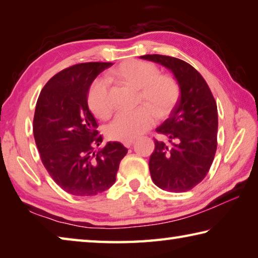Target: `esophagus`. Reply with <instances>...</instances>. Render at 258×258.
Instances as JSON below:
<instances>
[{
    "instance_id": "esophagus-1",
    "label": "esophagus",
    "mask_w": 258,
    "mask_h": 258,
    "mask_svg": "<svg viewBox=\"0 0 258 258\" xmlns=\"http://www.w3.org/2000/svg\"><path fill=\"white\" fill-rule=\"evenodd\" d=\"M134 143V140H128V141H124L123 142V145H124V147H126V148H130L131 146H132Z\"/></svg>"
}]
</instances>
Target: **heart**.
<instances>
[{
	"label": "heart",
	"instance_id": "b5f03b06",
	"mask_svg": "<svg viewBox=\"0 0 258 258\" xmlns=\"http://www.w3.org/2000/svg\"><path fill=\"white\" fill-rule=\"evenodd\" d=\"M113 76L124 84L139 90V107L132 111L117 113L108 126L109 138L116 141H128L149 130L157 116H167L180 98V85L171 75H160L154 63L141 60H128L113 71ZM87 103L95 116L108 118L112 112L109 81L99 77L91 84ZM155 112L154 113L153 111Z\"/></svg>",
	"mask_w": 258,
	"mask_h": 258
}]
</instances>
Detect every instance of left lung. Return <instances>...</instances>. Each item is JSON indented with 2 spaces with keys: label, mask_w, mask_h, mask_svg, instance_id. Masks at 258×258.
Returning a JSON list of instances; mask_svg holds the SVG:
<instances>
[{
  "label": "left lung",
  "mask_w": 258,
  "mask_h": 258,
  "mask_svg": "<svg viewBox=\"0 0 258 258\" xmlns=\"http://www.w3.org/2000/svg\"><path fill=\"white\" fill-rule=\"evenodd\" d=\"M141 59L159 63L173 73L180 99L157 133L149 169L152 181L169 192H185L202 182L211 168L217 148V106L206 81L185 61L168 55L147 54Z\"/></svg>",
  "instance_id": "left-lung-1"
}]
</instances>
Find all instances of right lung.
Segmentation results:
<instances>
[{
	"label": "right lung",
	"mask_w": 258,
	"mask_h": 258,
	"mask_svg": "<svg viewBox=\"0 0 258 258\" xmlns=\"http://www.w3.org/2000/svg\"><path fill=\"white\" fill-rule=\"evenodd\" d=\"M111 62H86L63 69L46 83L38 97L33 121L42 163L61 189L80 197L97 196L116 181L127 149L119 142H102L98 123L87 106L92 82Z\"/></svg>",
	"instance_id": "add662e5"
}]
</instances>
